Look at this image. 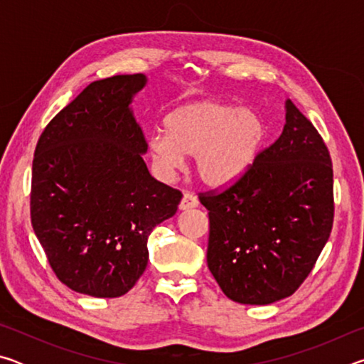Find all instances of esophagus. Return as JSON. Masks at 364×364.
Listing matches in <instances>:
<instances>
[{
    "label": "esophagus",
    "mask_w": 364,
    "mask_h": 364,
    "mask_svg": "<svg viewBox=\"0 0 364 364\" xmlns=\"http://www.w3.org/2000/svg\"><path fill=\"white\" fill-rule=\"evenodd\" d=\"M197 204H199V200H197V197L193 193H184L180 202V208L181 210H189V208L197 207Z\"/></svg>",
    "instance_id": "34e87169"
}]
</instances>
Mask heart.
I'll return each instance as SVG.
<instances>
[{
	"label": "heart",
	"mask_w": 364,
	"mask_h": 364,
	"mask_svg": "<svg viewBox=\"0 0 364 364\" xmlns=\"http://www.w3.org/2000/svg\"><path fill=\"white\" fill-rule=\"evenodd\" d=\"M267 138L262 115L218 100L184 104L165 119V133L149 136V154L159 175L170 180L194 156V171L207 186L237 181L255 162Z\"/></svg>",
	"instance_id": "1"
}]
</instances>
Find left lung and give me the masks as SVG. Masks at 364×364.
Wrapping results in <instances>:
<instances>
[{
  "label": "left lung",
  "mask_w": 364,
  "mask_h": 364,
  "mask_svg": "<svg viewBox=\"0 0 364 364\" xmlns=\"http://www.w3.org/2000/svg\"><path fill=\"white\" fill-rule=\"evenodd\" d=\"M199 200L210 221L207 264L221 291L237 304H273L297 291L329 239V151L287 100L281 136L230 188L200 193Z\"/></svg>",
  "instance_id": "1"
}]
</instances>
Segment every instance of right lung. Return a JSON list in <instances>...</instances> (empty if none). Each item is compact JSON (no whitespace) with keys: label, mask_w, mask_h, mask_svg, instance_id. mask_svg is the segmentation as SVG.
I'll use <instances>...</instances> for the list:
<instances>
[{"label":"right lung","mask_w":364,"mask_h":364,"mask_svg":"<svg viewBox=\"0 0 364 364\" xmlns=\"http://www.w3.org/2000/svg\"><path fill=\"white\" fill-rule=\"evenodd\" d=\"M143 73L97 80L48 123L35 149L30 217L54 274L72 291L114 299L147 267V237L181 191L151 176L130 104Z\"/></svg>","instance_id":"1"}]
</instances>
